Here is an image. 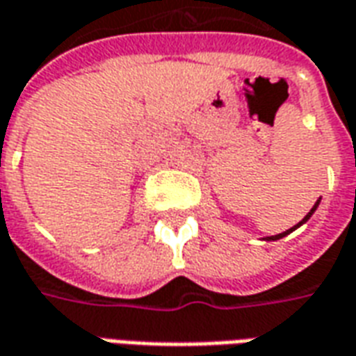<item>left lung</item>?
Segmentation results:
<instances>
[{
    "label": "left lung",
    "mask_w": 356,
    "mask_h": 356,
    "mask_svg": "<svg viewBox=\"0 0 356 356\" xmlns=\"http://www.w3.org/2000/svg\"><path fill=\"white\" fill-rule=\"evenodd\" d=\"M316 207H318V201H316V203H315V207H313V209H311L309 212H307V216L303 218V220H302V222H300V224H296L294 227H290V229H286V232L279 233V235H271V237H267V241H277V238L284 237V235H288V233H290V232H294L296 227H300V225H302L303 222H307V220H309V218H311V214H313V212H315V209H316Z\"/></svg>",
    "instance_id": "left-lung-1"
}]
</instances>
